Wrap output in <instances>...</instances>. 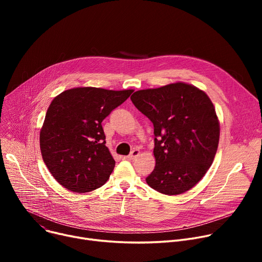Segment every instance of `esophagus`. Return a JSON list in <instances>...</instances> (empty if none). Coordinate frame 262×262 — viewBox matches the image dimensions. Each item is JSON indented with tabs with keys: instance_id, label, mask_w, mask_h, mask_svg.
I'll list each match as a JSON object with an SVG mask.
<instances>
[{
	"instance_id": "34e87169",
	"label": "esophagus",
	"mask_w": 262,
	"mask_h": 262,
	"mask_svg": "<svg viewBox=\"0 0 262 262\" xmlns=\"http://www.w3.org/2000/svg\"><path fill=\"white\" fill-rule=\"evenodd\" d=\"M140 155V150L139 149H137V148H135V149H133L132 152H130V154L128 155V156H126L125 158L126 159H128V160H134L136 157H138Z\"/></svg>"
}]
</instances>
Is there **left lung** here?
Here are the masks:
<instances>
[{
    "label": "left lung",
    "instance_id": "8db88e82",
    "mask_svg": "<svg viewBox=\"0 0 262 262\" xmlns=\"http://www.w3.org/2000/svg\"><path fill=\"white\" fill-rule=\"evenodd\" d=\"M130 100L154 125L156 166L147 185L167 195L193 188L211 167L220 140V122L209 96L176 81L136 91Z\"/></svg>",
    "mask_w": 262,
    "mask_h": 262
}]
</instances>
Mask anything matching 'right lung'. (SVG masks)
<instances>
[{"label":"right lung","mask_w":262,"mask_h":262,"mask_svg":"<svg viewBox=\"0 0 262 262\" xmlns=\"http://www.w3.org/2000/svg\"><path fill=\"white\" fill-rule=\"evenodd\" d=\"M134 90L75 87L55 96L40 129V149L62 187L85 193L103 186L116 161L106 146L102 121Z\"/></svg>","instance_id":"1"}]
</instances>
